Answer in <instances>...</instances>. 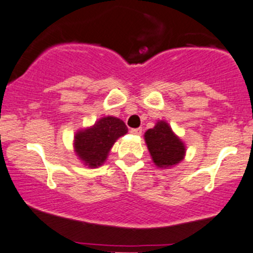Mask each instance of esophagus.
Here are the masks:
<instances>
[{"label":"esophagus","instance_id":"esophagus-1","mask_svg":"<svg viewBox=\"0 0 253 253\" xmlns=\"http://www.w3.org/2000/svg\"><path fill=\"white\" fill-rule=\"evenodd\" d=\"M130 134H132V135H141L142 134V129H141V127H136V129H131V130H130Z\"/></svg>","mask_w":253,"mask_h":253}]
</instances>
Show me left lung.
<instances>
[{
  "label": "left lung",
  "mask_w": 253,
  "mask_h": 253,
  "mask_svg": "<svg viewBox=\"0 0 253 253\" xmlns=\"http://www.w3.org/2000/svg\"><path fill=\"white\" fill-rule=\"evenodd\" d=\"M153 161L158 167H171L183 160L185 147L183 142L173 134L166 122H158L153 129L144 134Z\"/></svg>",
  "instance_id": "left-lung-1"
}]
</instances>
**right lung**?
<instances>
[{"label": "right lung", "instance_id": "obj_1", "mask_svg": "<svg viewBox=\"0 0 253 253\" xmlns=\"http://www.w3.org/2000/svg\"><path fill=\"white\" fill-rule=\"evenodd\" d=\"M127 127L116 117L99 119L94 126L79 131L75 136V152L90 167L100 166L116 140L126 135Z\"/></svg>", "mask_w": 253, "mask_h": 253}]
</instances>
